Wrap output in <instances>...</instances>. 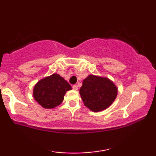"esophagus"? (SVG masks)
<instances>
[{"mask_svg": "<svg viewBox=\"0 0 156 156\" xmlns=\"http://www.w3.org/2000/svg\"><path fill=\"white\" fill-rule=\"evenodd\" d=\"M72 89H73L74 90H77L78 87L76 86V85H73V86H72Z\"/></svg>", "mask_w": 156, "mask_h": 156, "instance_id": "1", "label": "esophagus"}]
</instances>
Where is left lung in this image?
I'll list each match as a JSON object with an SVG mask.
<instances>
[{
  "label": "left lung",
  "mask_w": 156,
  "mask_h": 156,
  "mask_svg": "<svg viewBox=\"0 0 156 156\" xmlns=\"http://www.w3.org/2000/svg\"><path fill=\"white\" fill-rule=\"evenodd\" d=\"M80 94L87 107L93 112H101L116 99L117 89L108 79L89 75L83 81Z\"/></svg>",
  "instance_id": "left-lung-1"
}]
</instances>
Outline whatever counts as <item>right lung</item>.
I'll return each instance as SVG.
<instances>
[{
  "label": "right lung",
  "mask_w": 156,
  "mask_h": 156,
  "mask_svg": "<svg viewBox=\"0 0 156 156\" xmlns=\"http://www.w3.org/2000/svg\"><path fill=\"white\" fill-rule=\"evenodd\" d=\"M72 87L67 81L57 74L40 80L34 87V98L45 108H52L62 102L66 91Z\"/></svg>",
  "instance_id": "add662e5"
}]
</instances>
